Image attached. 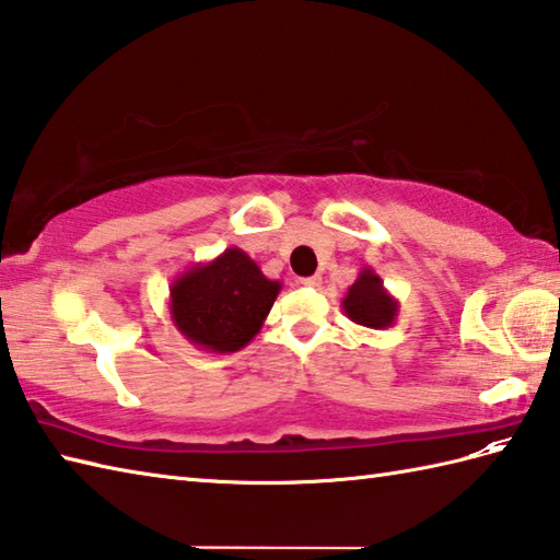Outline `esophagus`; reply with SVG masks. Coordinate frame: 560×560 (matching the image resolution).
<instances>
[{
    "instance_id": "esophagus-1",
    "label": "esophagus",
    "mask_w": 560,
    "mask_h": 560,
    "mask_svg": "<svg viewBox=\"0 0 560 560\" xmlns=\"http://www.w3.org/2000/svg\"><path fill=\"white\" fill-rule=\"evenodd\" d=\"M301 283L303 287H311V289H317L319 283H323V277H319V273H315V277H305V279H301Z\"/></svg>"
}]
</instances>
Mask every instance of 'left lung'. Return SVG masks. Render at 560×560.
I'll return each mask as SVG.
<instances>
[{
	"label": "left lung",
	"instance_id": "obj_1",
	"mask_svg": "<svg viewBox=\"0 0 560 560\" xmlns=\"http://www.w3.org/2000/svg\"><path fill=\"white\" fill-rule=\"evenodd\" d=\"M341 311L351 323L368 329H387L397 323L399 301L392 295L373 267H363L343 293Z\"/></svg>",
	"mask_w": 560,
	"mask_h": 560
}]
</instances>
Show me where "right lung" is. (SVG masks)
<instances>
[{"instance_id":"right-lung-1","label":"right lung","mask_w":560,"mask_h":560,"mask_svg":"<svg viewBox=\"0 0 560 560\" xmlns=\"http://www.w3.org/2000/svg\"><path fill=\"white\" fill-rule=\"evenodd\" d=\"M281 291L241 247L195 261L171 283L168 311L175 329L209 353H235L253 341Z\"/></svg>"}]
</instances>
